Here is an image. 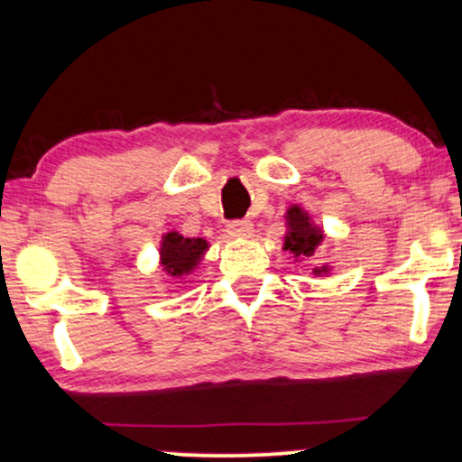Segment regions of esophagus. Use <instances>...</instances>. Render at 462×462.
Wrapping results in <instances>:
<instances>
[{"label":"esophagus","instance_id":"34e87169","mask_svg":"<svg viewBox=\"0 0 462 462\" xmlns=\"http://www.w3.org/2000/svg\"><path fill=\"white\" fill-rule=\"evenodd\" d=\"M226 232L232 238H249L252 236L254 227H252V221H232V224H227Z\"/></svg>","mask_w":462,"mask_h":462}]
</instances>
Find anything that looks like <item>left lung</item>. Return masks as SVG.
<instances>
[{"label": "left lung", "mask_w": 462, "mask_h": 462, "mask_svg": "<svg viewBox=\"0 0 462 462\" xmlns=\"http://www.w3.org/2000/svg\"><path fill=\"white\" fill-rule=\"evenodd\" d=\"M286 236H284V252L293 254L295 261L300 258H310L315 256L317 247L321 245L323 241V232L319 226H315L310 221V217L306 210H301L300 206H291L286 210ZM315 275H328L330 273V267L323 264V267L312 269Z\"/></svg>", "instance_id": "8db88e82"}]
</instances>
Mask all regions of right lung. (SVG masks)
I'll list each match as a JSON object with an SVG mask.
<instances>
[{"instance_id":"right-lung-1","label":"right lung","mask_w":462,"mask_h":462,"mask_svg":"<svg viewBox=\"0 0 462 462\" xmlns=\"http://www.w3.org/2000/svg\"><path fill=\"white\" fill-rule=\"evenodd\" d=\"M208 243L204 238H184L180 232H167L161 241V264L173 278L189 275L204 258Z\"/></svg>"}]
</instances>
